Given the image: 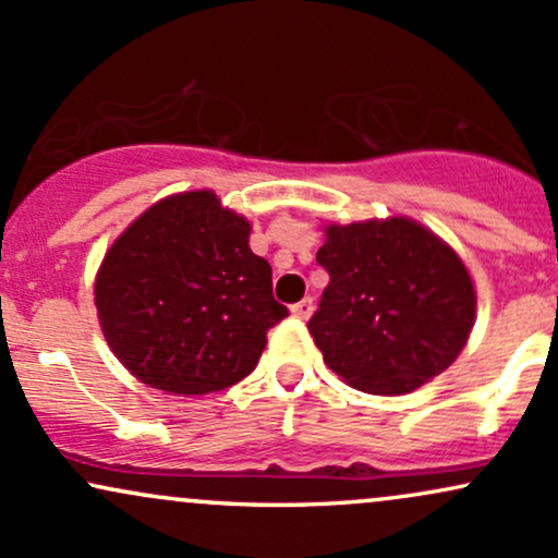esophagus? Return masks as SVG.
<instances>
[{"instance_id": "obj_1", "label": "esophagus", "mask_w": 558, "mask_h": 558, "mask_svg": "<svg viewBox=\"0 0 558 558\" xmlns=\"http://www.w3.org/2000/svg\"><path fill=\"white\" fill-rule=\"evenodd\" d=\"M293 317L299 319H310L312 312H315V304H312V299H301L299 304H293Z\"/></svg>"}]
</instances>
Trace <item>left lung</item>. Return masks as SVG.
Listing matches in <instances>:
<instances>
[{"mask_svg":"<svg viewBox=\"0 0 558 558\" xmlns=\"http://www.w3.org/2000/svg\"><path fill=\"white\" fill-rule=\"evenodd\" d=\"M330 275L310 319L328 367L375 396L412 393L446 373L477 317L475 280L453 246L407 215L323 226Z\"/></svg>","mask_w":558,"mask_h":558,"instance_id":"8db88e82","label":"left lung"}]
</instances>
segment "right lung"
<instances>
[{"label":"right lung","instance_id":"add662e5","mask_svg":"<svg viewBox=\"0 0 558 558\" xmlns=\"http://www.w3.org/2000/svg\"><path fill=\"white\" fill-rule=\"evenodd\" d=\"M248 235L246 217L196 189L159 198L112 241L94 304L128 373L165 393L204 396L257 367L267 330L288 310Z\"/></svg>","mask_w":558,"mask_h":558}]
</instances>
